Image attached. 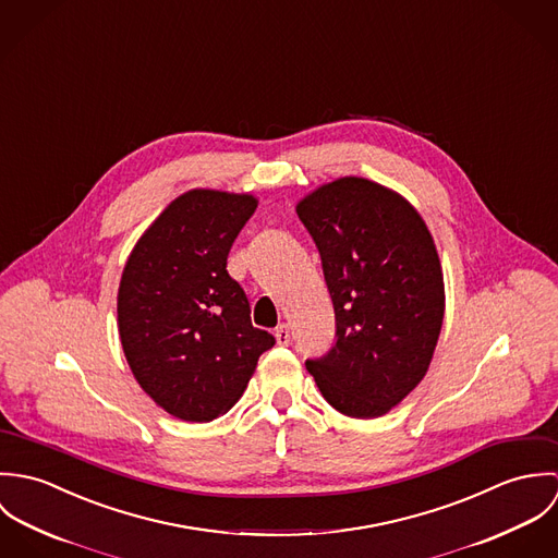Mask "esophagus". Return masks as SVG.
<instances>
[{
  "instance_id": "1",
  "label": "esophagus",
  "mask_w": 558,
  "mask_h": 558,
  "mask_svg": "<svg viewBox=\"0 0 558 558\" xmlns=\"http://www.w3.org/2000/svg\"><path fill=\"white\" fill-rule=\"evenodd\" d=\"M275 337H277V343H279V345H288V343H290V328H288L286 324L277 326Z\"/></svg>"
}]
</instances>
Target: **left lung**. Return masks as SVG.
<instances>
[{
	"mask_svg": "<svg viewBox=\"0 0 558 558\" xmlns=\"http://www.w3.org/2000/svg\"><path fill=\"white\" fill-rule=\"evenodd\" d=\"M318 246L337 341L305 365L345 416L376 418L427 374L445 318L434 239L399 193L356 175L322 184L296 206Z\"/></svg>",
	"mask_w": 558,
	"mask_h": 558,
	"instance_id": "obj_1",
	"label": "left lung"
}]
</instances>
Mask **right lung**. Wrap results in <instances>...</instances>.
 Returning a JSON list of instances; mask_svg holds the SVG:
<instances>
[{
  "mask_svg": "<svg viewBox=\"0 0 558 558\" xmlns=\"http://www.w3.org/2000/svg\"><path fill=\"white\" fill-rule=\"evenodd\" d=\"M255 208L248 193L186 191L126 259L118 290L124 356L140 387L182 421L228 412L259 354L275 345L251 324L246 294L228 272L230 248Z\"/></svg>",
  "mask_w": 558,
  "mask_h": 558,
  "instance_id": "obj_1",
  "label": "right lung"
}]
</instances>
